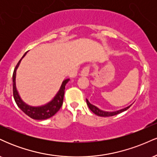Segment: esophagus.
Returning <instances> with one entry per match:
<instances>
[{"label": "esophagus", "mask_w": 157, "mask_h": 157, "mask_svg": "<svg viewBox=\"0 0 157 157\" xmlns=\"http://www.w3.org/2000/svg\"><path fill=\"white\" fill-rule=\"evenodd\" d=\"M89 70H90V68L89 66H86V67H84L82 68V70L81 71V73H80V75L82 77H87L89 75Z\"/></svg>", "instance_id": "1"}]
</instances>
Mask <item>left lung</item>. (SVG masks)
Masks as SVG:
<instances>
[{
	"label": "left lung",
	"mask_w": 157,
	"mask_h": 157,
	"mask_svg": "<svg viewBox=\"0 0 157 157\" xmlns=\"http://www.w3.org/2000/svg\"><path fill=\"white\" fill-rule=\"evenodd\" d=\"M86 103H87L88 106H89V109L91 110V111L94 113H95V114L97 115V116H100V117H111V116H114V115H117L118 114V113L122 112V111H125L127 110L128 109H129V108L131 107L130 105L129 106H128V107L126 108H124V109H120V110H118V111H102V110H100V109H98V108L96 107L95 105H92V104H91L89 102V100L86 99Z\"/></svg>",
	"instance_id": "1"
}]
</instances>
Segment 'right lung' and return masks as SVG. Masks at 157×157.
Instances as JSON below:
<instances>
[{
    "label": "right lung",
    "mask_w": 157,
    "mask_h": 157,
    "mask_svg": "<svg viewBox=\"0 0 157 157\" xmlns=\"http://www.w3.org/2000/svg\"><path fill=\"white\" fill-rule=\"evenodd\" d=\"M26 53L23 55L22 58L19 60L17 63V66L14 70L13 75H12V82H13V96L15 101L17 104V106L21 109L22 111L28 115L29 117L34 120H46V119L52 117V116L55 114L57 111L60 110L61 106L63 105V97H64V92H65V88H66V85L69 81V79H66L63 81L62 85H61L60 90L57 94L55 95V97L48 103L45 104L44 105L41 106H31L27 105L23 101L22 99L20 97L18 91H17V89H16V82H15V78H16V71H17V68H18L21 61L22 59L25 57L26 55Z\"/></svg>",
    "instance_id": "obj_1"
}]
</instances>
